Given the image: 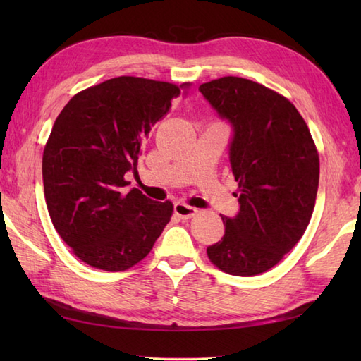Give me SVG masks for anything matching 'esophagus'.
Listing matches in <instances>:
<instances>
[{
	"mask_svg": "<svg viewBox=\"0 0 361 361\" xmlns=\"http://www.w3.org/2000/svg\"><path fill=\"white\" fill-rule=\"evenodd\" d=\"M173 211H175L176 216L181 217V219H190L198 212V209L194 208V206H189L188 203H181V202L175 203Z\"/></svg>",
	"mask_w": 361,
	"mask_h": 361,
	"instance_id": "obj_1",
	"label": "esophagus"
}]
</instances>
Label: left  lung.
<instances>
[{"mask_svg": "<svg viewBox=\"0 0 361 361\" xmlns=\"http://www.w3.org/2000/svg\"><path fill=\"white\" fill-rule=\"evenodd\" d=\"M198 90L233 126L229 161L240 203L234 219L221 217L225 235L206 252L228 274L265 273L309 226L319 183L317 145L296 106L257 82L226 75Z\"/></svg>", "mask_w": 361, "mask_h": 361, "instance_id": "obj_1", "label": "left lung"}]
</instances>
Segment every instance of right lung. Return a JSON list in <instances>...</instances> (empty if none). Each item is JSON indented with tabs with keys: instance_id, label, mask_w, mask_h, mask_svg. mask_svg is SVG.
<instances>
[{
	"instance_id": "right-lung-1",
	"label": "right lung",
	"mask_w": 361,
	"mask_h": 361,
	"mask_svg": "<svg viewBox=\"0 0 361 361\" xmlns=\"http://www.w3.org/2000/svg\"><path fill=\"white\" fill-rule=\"evenodd\" d=\"M190 87L121 75L74 94L43 150V188L59 235L82 262L124 271L149 255L171 221L172 202L124 189L141 144Z\"/></svg>"
}]
</instances>
